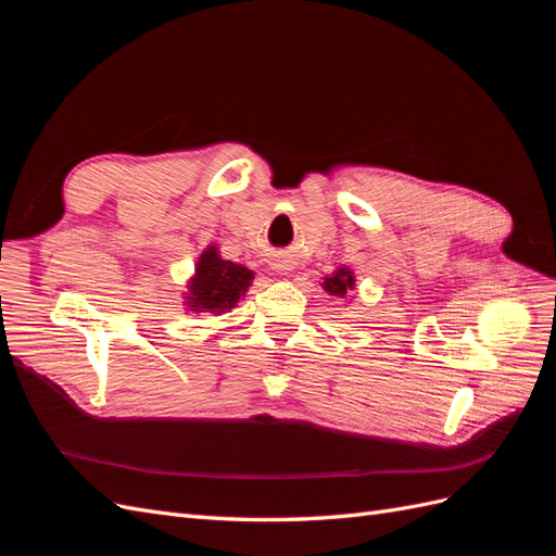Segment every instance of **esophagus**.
<instances>
[{"instance_id": "1", "label": "esophagus", "mask_w": 556, "mask_h": 556, "mask_svg": "<svg viewBox=\"0 0 556 556\" xmlns=\"http://www.w3.org/2000/svg\"><path fill=\"white\" fill-rule=\"evenodd\" d=\"M274 268H276V271H278V274H288L292 266H290L288 262H276V264H274Z\"/></svg>"}]
</instances>
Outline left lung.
I'll use <instances>...</instances> for the list:
<instances>
[{
  "instance_id": "left-lung-1",
  "label": "left lung",
  "mask_w": 556,
  "mask_h": 556,
  "mask_svg": "<svg viewBox=\"0 0 556 556\" xmlns=\"http://www.w3.org/2000/svg\"><path fill=\"white\" fill-rule=\"evenodd\" d=\"M323 288H325L327 294L343 299L350 290H355V274H352L348 266L336 268L331 276L323 278Z\"/></svg>"
}]
</instances>
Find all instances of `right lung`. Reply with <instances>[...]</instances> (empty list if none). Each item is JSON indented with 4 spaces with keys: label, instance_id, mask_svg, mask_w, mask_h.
<instances>
[{
    "label": "right lung",
    "instance_id": "right-lung-1",
    "mask_svg": "<svg viewBox=\"0 0 556 556\" xmlns=\"http://www.w3.org/2000/svg\"><path fill=\"white\" fill-rule=\"evenodd\" d=\"M252 280H255V271H250L243 264L223 260L220 250L208 245L194 264V274L188 280L182 304L192 313L223 315L237 308Z\"/></svg>",
    "mask_w": 556,
    "mask_h": 556
}]
</instances>
